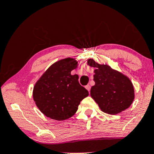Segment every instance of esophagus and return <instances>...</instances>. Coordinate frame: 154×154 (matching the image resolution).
Returning a JSON list of instances; mask_svg holds the SVG:
<instances>
[{"label":"esophagus","mask_w":154,"mask_h":154,"mask_svg":"<svg viewBox=\"0 0 154 154\" xmlns=\"http://www.w3.org/2000/svg\"><path fill=\"white\" fill-rule=\"evenodd\" d=\"M85 88H86L87 90H88V91L90 92V88H91V87H90V85H86V86H85Z\"/></svg>","instance_id":"obj_1"}]
</instances>
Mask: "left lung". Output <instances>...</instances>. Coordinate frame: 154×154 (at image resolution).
Returning <instances> with one entry per match:
<instances>
[{
    "mask_svg": "<svg viewBox=\"0 0 154 154\" xmlns=\"http://www.w3.org/2000/svg\"><path fill=\"white\" fill-rule=\"evenodd\" d=\"M88 64L95 68V84L90 90V95L105 113L116 115L128 108L134 100V88L131 79L107 64H100L94 59Z\"/></svg>",
    "mask_w": 154,
    "mask_h": 154,
    "instance_id": "1",
    "label": "left lung"
}]
</instances>
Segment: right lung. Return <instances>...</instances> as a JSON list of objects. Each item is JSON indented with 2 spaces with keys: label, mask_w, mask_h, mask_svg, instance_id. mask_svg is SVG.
<instances>
[{
  "label": "right lung",
  "mask_w": 154,
  "mask_h": 154,
  "mask_svg": "<svg viewBox=\"0 0 154 154\" xmlns=\"http://www.w3.org/2000/svg\"><path fill=\"white\" fill-rule=\"evenodd\" d=\"M77 64L73 58L61 59L50 66L35 84L33 98L47 117L57 120L71 118L80 102L89 95L88 90L79 85L78 75H71Z\"/></svg>",
  "instance_id": "1"
}]
</instances>
